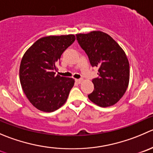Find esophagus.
<instances>
[{
    "label": "esophagus",
    "instance_id": "1",
    "mask_svg": "<svg viewBox=\"0 0 153 153\" xmlns=\"http://www.w3.org/2000/svg\"><path fill=\"white\" fill-rule=\"evenodd\" d=\"M75 81H76L78 84H81L82 82V79H75Z\"/></svg>",
    "mask_w": 153,
    "mask_h": 153
}]
</instances>
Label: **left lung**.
Returning a JSON list of instances; mask_svg holds the SVG:
<instances>
[{"mask_svg":"<svg viewBox=\"0 0 153 153\" xmlns=\"http://www.w3.org/2000/svg\"><path fill=\"white\" fill-rule=\"evenodd\" d=\"M92 66L99 68V78L93 79L92 102L102 108L115 105L126 91L129 82V63L125 51L111 36L102 31L76 34Z\"/></svg>","mask_w":153,"mask_h":153,"instance_id":"1","label":"left lung"}]
</instances>
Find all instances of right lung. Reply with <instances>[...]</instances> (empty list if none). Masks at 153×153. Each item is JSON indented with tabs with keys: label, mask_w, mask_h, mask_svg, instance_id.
I'll use <instances>...</instances> for the list:
<instances>
[{
	"label": "right lung",
	"mask_w": 153,
	"mask_h": 153,
	"mask_svg": "<svg viewBox=\"0 0 153 153\" xmlns=\"http://www.w3.org/2000/svg\"><path fill=\"white\" fill-rule=\"evenodd\" d=\"M75 40L73 34L42 37L24 54L19 68L21 85L30 102L39 111L52 112L66 102L75 80L55 75L54 70L63 51Z\"/></svg>",
	"instance_id": "add662e5"
}]
</instances>
